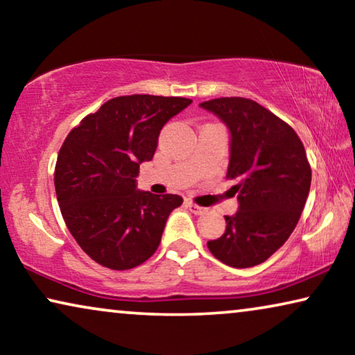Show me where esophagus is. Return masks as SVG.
Instances as JSON below:
<instances>
[{
  "mask_svg": "<svg viewBox=\"0 0 355 355\" xmlns=\"http://www.w3.org/2000/svg\"><path fill=\"white\" fill-rule=\"evenodd\" d=\"M187 208L193 213V215H203V213L207 211V208L198 207V205H196V203H193V202H187Z\"/></svg>",
  "mask_w": 355,
  "mask_h": 355,
  "instance_id": "esophagus-1",
  "label": "esophagus"
}]
</instances>
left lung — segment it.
Masks as SVG:
<instances>
[{
	"label": "left lung",
	"instance_id": "8db88e82",
	"mask_svg": "<svg viewBox=\"0 0 355 355\" xmlns=\"http://www.w3.org/2000/svg\"><path fill=\"white\" fill-rule=\"evenodd\" d=\"M200 106L230 128L226 178L234 179L239 193V210L225 216V234L207 245L223 263L250 268L289 239L307 202L312 169L295 130L257 101L221 96Z\"/></svg>",
	"mask_w": 355,
	"mask_h": 355
}]
</instances>
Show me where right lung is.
I'll return each mask as SVG.
<instances>
[{"label": "right lung", "instance_id": "1", "mask_svg": "<svg viewBox=\"0 0 355 355\" xmlns=\"http://www.w3.org/2000/svg\"><path fill=\"white\" fill-rule=\"evenodd\" d=\"M192 100L125 95L87 114L67 134L55 168L61 215L80 249L111 270L142 265L158 249L166 220L182 198L135 189L153 158L159 130Z\"/></svg>", "mask_w": 355, "mask_h": 355}]
</instances>
